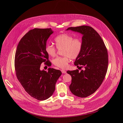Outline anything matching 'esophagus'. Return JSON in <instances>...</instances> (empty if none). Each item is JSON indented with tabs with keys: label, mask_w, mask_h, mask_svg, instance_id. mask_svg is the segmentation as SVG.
Here are the masks:
<instances>
[{
	"label": "esophagus",
	"mask_w": 123,
	"mask_h": 123,
	"mask_svg": "<svg viewBox=\"0 0 123 123\" xmlns=\"http://www.w3.org/2000/svg\"><path fill=\"white\" fill-rule=\"evenodd\" d=\"M61 72H62V73L63 74H66V71H65L64 69H62V70H61Z\"/></svg>",
	"instance_id": "obj_1"
}]
</instances>
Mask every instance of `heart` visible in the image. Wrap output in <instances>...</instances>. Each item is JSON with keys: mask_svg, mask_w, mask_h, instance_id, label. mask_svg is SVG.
<instances>
[{"mask_svg": "<svg viewBox=\"0 0 123 123\" xmlns=\"http://www.w3.org/2000/svg\"><path fill=\"white\" fill-rule=\"evenodd\" d=\"M56 48L62 49V57H58L54 60V64L57 67L65 68L68 66L69 59H75L80 54L83 47L82 41L80 38H74L67 33L60 34L55 39ZM57 49L54 45L48 44L45 48L46 53L54 57L56 54Z\"/></svg>", "mask_w": 123, "mask_h": 123, "instance_id": "b5f03b06", "label": "heart"}]
</instances>
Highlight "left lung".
I'll list each match as a JSON object with an SVG mask.
<instances>
[{
    "instance_id": "left-lung-1",
    "label": "left lung",
    "mask_w": 123,
    "mask_h": 123,
    "mask_svg": "<svg viewBox=\"0 0 123 123\" xmlns=\"http://www.w3.org/2000/svg\"><path fill=\"white\" fill-rule=\"evenodd\" d=\"M66 30L78 32L83 35V47L74 65L85 70L68 71L72 76L69 89L74 95L81 98L93 94L102 84L108 66V50L98 32L92 27L81 26L69 27Z\"/></svg>"
}]
</instances>
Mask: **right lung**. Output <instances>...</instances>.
Returning <instances> with one entry per match:
<instances>
[{"instance_id":"obj_1","label":"right lung","mask_w":123,"mask_h":123,"mask_svg":"<svg viewBox=\"0 0 123 123\" xmlns=\"http://www.w3.org/2000/svg\"><path fill=\"white\" fill-rule=\"evenodd\" d=\"M53 32L51 28L29 31L20 40L15 52L16 77L25 91L38 100H46L52 95L62 74L60 70L53 68H49L48 72L40 69L42 63L50 66L45 48L48 39Z\"/></svg>"}]
</instances>
